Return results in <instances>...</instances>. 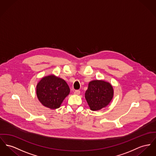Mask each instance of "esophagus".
<instances>
[{
    "mask_svg": "<svg viewBox=\"0 0 156 156\" xmlns=\"http://www.w3.org/2000/svg\"><path fill=\"white\" fill-rule=\"evenodd\" d=\"M80 94V91L79 90H75L74 92V94H76V95H79Z\"/></svg>",
    "mask_w": 156,
    "mask_h": 156,
    "instance_id": "esophagus-1",
    "label": "esophagus"
}]
</instances>
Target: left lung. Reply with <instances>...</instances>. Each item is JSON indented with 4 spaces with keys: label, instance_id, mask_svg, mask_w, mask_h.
Here are the masks:
<instances>
[{
    "label": "left lung",
    "instance_id": "left-lung-1",
    "mask_svg": "<svg viewBox=\"0 0 156 156\" xmlns=\"http://www.w3.org/2000/svg\"><path fill=\"white\" fill-rule=\"evenodd\" d=\"M114 96L112 86L104 80H92L88 85L85 98L92 111L100 110L108 106Z\"/></svg>",
    "mask_w": 156,
    "mask_h": 156
}]
</instances>
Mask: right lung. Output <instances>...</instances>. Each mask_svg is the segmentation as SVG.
I'll return each instance as SVG.
<instances>
[{
    "instance_id": "1",
    "label": "right lung",
    "mask_w": 156,
    "mask_h": 156,
    "mask_svg": "<svg viewBox=\"0 0 156 156\" xmlns=\"http://www.w3.org/2000/svg\"><path fill=\"white\" fill-rule=\"evenodd\" d=\"M36 93L39 101L51 109L60 107L70 93L68 84L62 79L51 74L42 77L38 83Z\"/></svg>"
}]
</instances>
